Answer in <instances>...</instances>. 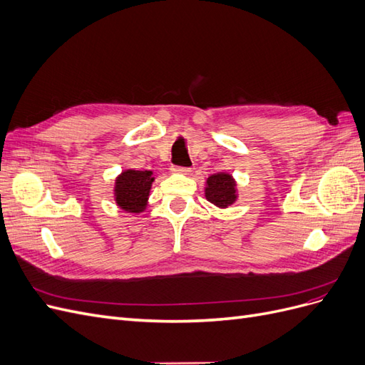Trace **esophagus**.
<instances>
[{"label":"esophagus","instance_id":"obj_1","mask_svg":"<svg viewBox=\"0 0 365 365\" xmlns=\"http://www.w3.org/2000/svg\"><path fill=\"white\" fill-rule=\"evenodd\" d=\"M170 170H172L173 173H182V175L190 173V168H182V165H172Z\"/></svg>","mask_w":365,"mask_h":365}]
</instances>
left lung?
Segmentation results:
<instances>
[{
	"label": "left lung",
	"instance_id": "8db88e82",
	"mask_svg": "<svg viewBox=\"0 0 365 365\" xmlns=\"http://www.w3.org/2000/svg\"><path fill=\"white\" fill-rule=\"evenodd\" d=\"M205 197L219 208H227L237 200L236 181L227 172H219L207 178Z\"/></svg>",
	"mask_w": 365,
	"mask_h": 365
}]
</instances>
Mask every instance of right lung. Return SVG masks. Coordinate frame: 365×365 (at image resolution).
I'll return each mask as SVG.
<instances>
[{
    "instance_id": "right-lung-1",
    "label": "right lung",
    "mask_w": 365,
    "mask_h": 365,
    "mask_svg": "<svg viewBox=\"0 0 365 365\" xmlns=\"http://www.w3.org/2000/svg\"><path fill=\"white\" fill-rule=\"evenodd\" d=\"M153 180L150 170H123L115 178V204L128 213L145 212Z\"/></svg>"
}]
</instances>
